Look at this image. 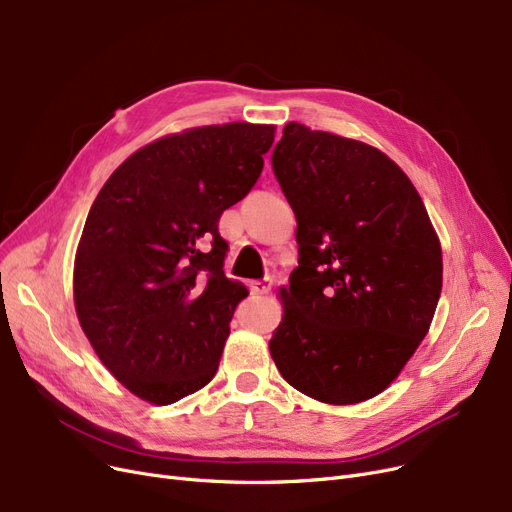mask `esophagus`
I'll return each instance as SVG.
<instances>
[{
    "label": "esophagus",
    "mask_w": 512,
    "mask_h": 512,
    "mask_svg": "<svg viewBox=\"0 0 512 512\" xmlns=\"http://www.w3.org/2000/svg\"><path fill=\"white\" fill-rule=\"evenodd\" d=\"M270 280H253L251 282V293L253 295H268L270 291Z\"/></svg>",
    "instance_id": "esophagus-1"
}]
</instances>
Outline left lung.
Listing matches in <instances>:
<instances>
[{"mask_svg":"<svg viewBox=\"0 0 512 512\" xmlns=\"http://www.w3.org/2000/svg\"><path fill=\"white\" fill-rule=\"evenodd\" d=\"M272 169L299 244L272 358L318 402H364L389 387L431 326L437 234L408 175L364 142L288 123Z\"/></svg>","mask_w":512,"mask_h":512,"instance_id":"8db88e82","label":"left lung"}]
</instances>
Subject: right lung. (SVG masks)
Returning <instances> with one entry per match:
<instances>
[{
	"instance_id": "1",
	"label": "right lung",
	"mask_w": 512,
	"mask_h": 512,
	"mask_svg": "<svg viewBox=\"0 0 512 512\" xmlns=\"http://www.w3.org/2000/svg\"><path fill=\"white\" fill-rule=\"evenodd\" d=\"M272 125L198 127L152 142L108 177L75 257V307L102 364L167 406L217 372L247 288L224 274L219 217L257 184Z\"/></svg>"
}]
</instances>
